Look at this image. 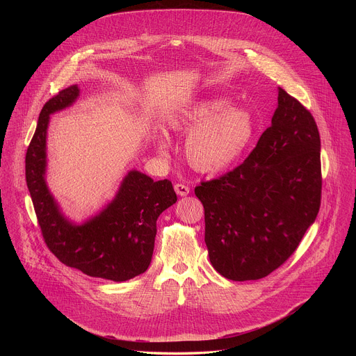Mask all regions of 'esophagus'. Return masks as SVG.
Returning a JSON list of instances; mask_svg holds the SVG:
<instances>
[{"label": "esophagus", "mask_w": 356, "mask_h": 356, "mask_svg": "<svg viewBox=\"0 0 356 356\" xmlns=\"http://www.w3.org/2000/svg\"><path fill=\"white\" fill-rule=\"evenodd\" d=\"M175 191L177 193V195L184 197V195H187V194L190 193V188H188V186H186V184L176 183V184H175Z\"/></svg>", "instance_id": "obj_1"}]
</instances>
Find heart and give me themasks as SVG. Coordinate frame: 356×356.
<instances>
[{"label": "heart", "mask_w": 356, "mask_h": 356, "mask_svg": "<svg viewBox=\"0 0 356 356\" xmlns=\"http://www.w3.org/2000/svg\"><path fill=\"white\" fill-rule=\"evenodd\" d=\"M175 132H188L184 154L188 165L200 173H218L228 169L243 154L253 136L250 114L241 107H228L225 98H201L168 118ZM158 152L169 158L166 136L158 138Z\"/></svg>", "instance_id": "heart-1"}]
</instances>
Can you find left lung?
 <instances>
[{
  "label": "left lung",
  "instance_id": "1",
  "mask_svg": "<svg viewBox=\"0 0 356 356\" xmlns=\"http://www.w3.org/2000/svg\"><path fill=\"white\" fill-rule=\"evenodd\" d=\"M320 150L313 115L279 87L272 125L245 162L194 190L220 275L258 280L293 255L320 210Z\"/></svg>",
  "mask_w": 356,
  "mask_h": 356
}]
</instances>
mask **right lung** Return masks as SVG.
<instances>
[{
  "label": "right lung",
  "mask_w": 356,
  "mask_h": 356,
  "mask_svg": "<svg viewBox=\"0 0 356 356\" xmlns=\"http://www.w3.org/2000/svg\"><path fill=\"white\" fill-rule=\"evenodd\" d=\"M80 95L73 84L43 106L25 158V176L35 213L47 248L66 266L91 277L125 282L143 272L154 255L156 221L177 195L172 181L129 170L115 197L81 224L69 220L46 183V138L50 115Z\"/></svg>",
  "instance_id": "right-lung-1"
}]
</instances>
